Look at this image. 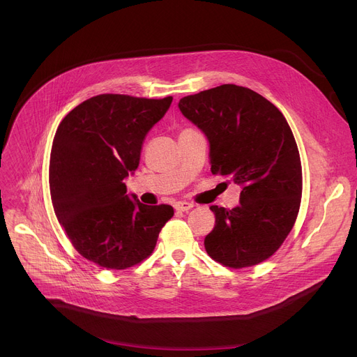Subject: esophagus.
I'll return each mask as SVG.
<instances>
[{"label": "esophagus", "mask_w": 357, "mask_h": 357, "mask_svg": "<svg viewBox=\"0 0 357 357\" xmlns=\"http://www.w3.org/2000/svg\"><path fill=\"white\" fill-rule=\"evenodd\" d=\"M192 208H193V204H190V202H176L175 204V209L179 212H188Z\"/></svg>", "instance_id": "1"}]
</instances>
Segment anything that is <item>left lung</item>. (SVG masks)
Segmentation results:
<instances>
[{
	"label": "left lung",
	"instance_id": "left-lung-1",
	"mask_svg": "<svg viewBox=\"0 0 357 357\" xmlns=\"http://www.w3.org/2000/svg\"><path fill=\"white\" fill-rule=\"evenodd\" d=\"M178 107L208 138L212 174L242 186L236 208L211 206L208 255L234 269L266 261L301 208L302 164L287 121L262 95L234 84L183 96Z\"/></svg>",
	"mask_w": 357,
	"mask_h": 357
}]
</instances>
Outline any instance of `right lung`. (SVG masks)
I'll return each mask as SVG.
<instances>
[{
  "label": "right lung",
  "mask_w": 357,
  "mask_h": 357,
  "mask_svg": "<svg viewBox=\"0 0 357 357\" xmlns=\"http://www.w3.org/2000/svg\"><path fill=\"white\" fill-rule=\"evenodd\" d=\"M171 102L172 96L101 93L75 107L55 132L50 158L54 212L78 253L105 269L142 262L174 216L169 205L132 201L123 183L139 165L149 129Z\"/></svg>",
  "instance_id": "obj_1"
}]
</instances>
